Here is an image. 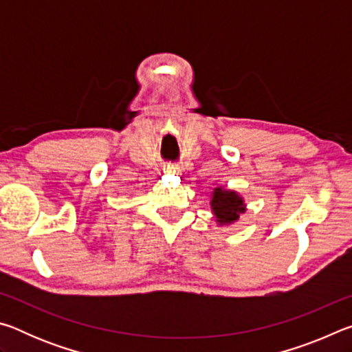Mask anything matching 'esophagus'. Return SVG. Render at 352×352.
I'll use <instances>...</instances> for the list:
<instances>
[{
  "label": "esophagus",
  "mask_w": 352,
  "mask_h": 352,
  "mask_svg": "<svg viewBox=\"0 0 352 352\" xmlns=\"http://www.w3.org/2000/svg\"><path fill=\"white\" fill-rule=\"evenodd\" d=\"M164 170L168 172V174H177V172H178V168H177V166H168V168H166Z\"/></svg>",
  "instance_id": "1"
}]
</instances>
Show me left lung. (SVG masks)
<instances>
[{"mask_svg":"<svg viewBox=\"0 0 352 352\" xmlns=\"http://www.w3.org/2000/svg\"><path fill=\"white\" fill-rule=\"evenodd\" d=\"M212 211L220 223H231L239 219V214L243 212L245 206L242 204V199L236 192L223 189H214L211 200Z\"/></svg>","mask_w":352,"mask_h":352,"instance_id":"obj_1","label":"left lung"}]
</instances>
